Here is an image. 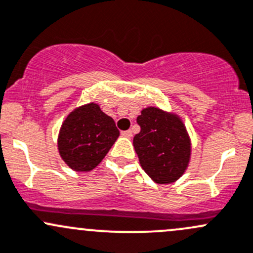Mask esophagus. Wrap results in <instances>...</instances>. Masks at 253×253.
I'll return each instance as SVG.
<instances>
[{
  "label": "esophagus",
  "instance_id": "34e87169",
  "mask_svg": "<svg viewBox=\"0 0 253 253\" xmlns=\"http://www.w3.org/2000/svg\"><path fill=\"white\" fill-rule=\"evenodd\" d=\"M121 134L124 135V137H132V131L131 129H128V131H122Z\"/></svg>",
  "mask_w": 253,
  "mask_h": 253
}]
</instances>
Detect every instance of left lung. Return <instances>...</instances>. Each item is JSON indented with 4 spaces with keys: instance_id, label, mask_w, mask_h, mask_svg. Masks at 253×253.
Listing matches in <instances>:
<instances>
[{
    "instance_id": "8db88e82",
    "label": "left lung",
    "mask_w": 253,
    "mask_h": 253,
    "mask_svg": "<svg viewBox=\"0 0 253 253\" xmlns=\"http://www.w3.org/2000/svg\"><path fill=\"white\" fill-rule=\"evenodd\" d=\"M140 132L133 145L140 166L159 184L173 183L187 169L190 139L182 120L159 108L143 109L137 118Z\"/></svg>"
}]
</instances>
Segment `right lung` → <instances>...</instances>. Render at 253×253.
Segmentation results:
<instances>
[{"mask_svg": "<svg viewBox=\"0 0 253 253\" xmlns=\"http://www.w3.org/2000/svg\"><path fill=\"white\" fill-rule=\"evenodd\" d=\"M120 135L114 120L89 103L75 109L63 122L58 150L70 169L87 172L105 158Z\"/></svg>", "mask_w": 253, "mask_h": 253, "instance_id": "add662e5", "label": "right lung"}]
</instances>
